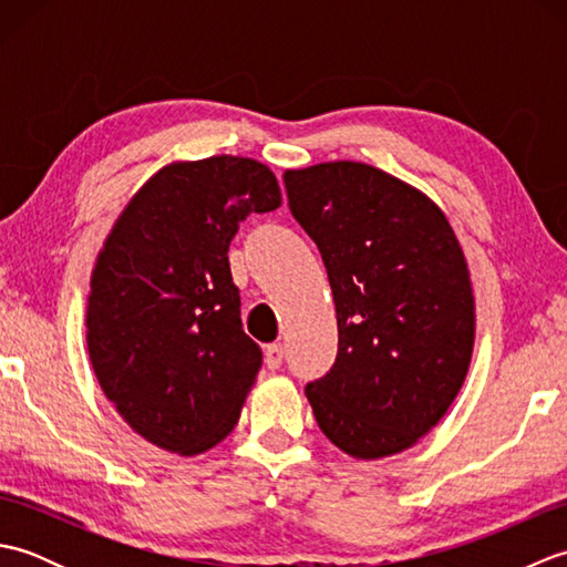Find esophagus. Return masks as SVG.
I'll list each match as a JSON object with an SVG mask.
<instances>
[{"instance_id":"34e87169","label":"esophagus","mask_w":567,"mask_h":567,"mask_svg":"<svg viewBox=\"0 0 567 567\" xmlns=\"http://www.w3.org/2000/svg\"><path fill=\"white\" fill-rule=\"evenodd\" d=\"M282 358H285V348L282 343H270L265 348V363H268L270 370H277L282 365Z\"/></svg>"}]
</instances>
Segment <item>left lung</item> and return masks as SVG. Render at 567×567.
Here are the masks:
<instances>
[{"label": "left lung", "mask_w": 567, "mask_h": 567, "mask_svg": "<svg viewBox=\"0 0 567 567\" xmlns=\"http://www.w3.org/2000/svg\"><path fill=\"white\" fill-rule=\"evenodd\" d=\"M290 212L327 265L339 355L307 384L336 449L378 461L426 436L461 392L475 346L467 260L424 192L365 163L285 173Z\"/></svg>", "instance_id": "8db88e82"}]
</instances>
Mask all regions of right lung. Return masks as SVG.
<instances>
[{
  "instance_id": "1",
  "label": "right lung",
  "mask_w": 567,
  "mask_h": 567,
  "mask_svg": "<svg viewBox=\"0 0 567 567\" xmlns=\"http://www.w3.org/2000/svg\"><path fill=\"white\" fill-rule=\"evenodd\" d=\"M282 204L268 165L212 155L161 167L118 214L94 262L87 351L118 416L177 455L224 441L262 365L240 327L228 244Z\"/></svg>"
}]
</instances>
